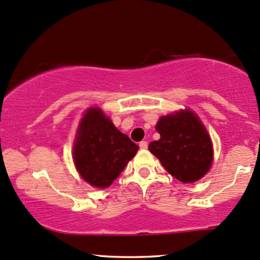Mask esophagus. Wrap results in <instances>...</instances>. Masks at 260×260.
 I'll use <instances>...</instances> for the list:
<instances>
[{"label":"esophagus","mask_w":260,"mask_h":260,"mask_svg":"<svg viewBox=\"0 0 260 260\" xmlns=\"http://www.w3.org/2000/svg\"><path fill=\"white\" fill-rule=\"evenodd\" d=\"M139 146H140V149H148V142L143 140V142L139 143Z\"/></svg>","instance_id":"esophagus-1"}]
</instances>
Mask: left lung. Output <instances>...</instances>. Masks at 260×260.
Wrapping results in <instances>:
<instances>
[{
    "instance_id": "8db88e82",
    "label": "left lung",
    "mask_w": 260,
    "mask_h": 260,
    "mask_svg": "<svg viewBox=\"0 0 260 260\" xmlns=\"http://www.w3.org/2000/svg\"><path fill=\"white\" fill-rule=\"evenodd\" d=\"M156 131L161 137L149 144V150L171 176L192 183L207 173L213 160L212 142L192 111L181 110L161 117Z\"/></svg>"
}]
</instances>
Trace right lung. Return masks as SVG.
<instances>
[{
    "label": "right lung",
    "instance_id": "add662e5",
    "mask_svg": "<svg viewBox=\"0 0 260 260\" xmlns=\"http://www.w3.org/2000/svg\"><path fill=\"white\" fill-rule=\"evenodd\" d=\"M139 146L121 133L102 110L92 108L84 114L74 145V161L87 183L110 186L132 160Z\"/></svg>",
    "mask_w": 260,
    "mask_h": 260
}]
</instances>
